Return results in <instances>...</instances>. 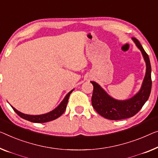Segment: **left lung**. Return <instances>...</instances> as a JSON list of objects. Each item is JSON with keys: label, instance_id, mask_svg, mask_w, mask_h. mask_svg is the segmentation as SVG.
<instances>
[{"label": "left lung", "instance_id": "obj_1", "mask_svg": "<svg viewBox=\"0 0 158 158\" xmlns=\"http://www.w3.org/2000/svg\"><path fill=\"white\" fill-rule=\"evenodd\" d=\"M132 39L141 51L146 64V72L140 91L129 99L119 101L110 96L96 82L91 81L94 86L91 97V103L94 109L98 114L107 119L116 121L133 116L142 109L149 98L151 91V65L149 56L140 42L135 37Z\"/></svg>", "mask_w": 158, "mask_h": 158}]
</instances>
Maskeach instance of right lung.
I'll use <instances>...</instances> for the list:
<instances>
[{"mask_svg":"<svg viewBox=\"0 0 158 158\" xmlns=\"http://www.w3.org/2000/svg\"><path fill=\"white\" fill-rule=\"evenodd\" d=\"M73 91H74V89H72L71 91H69V92L66 95L64 99L62 100V102L60 103V105H59L56 109L52 110L50 112L47 113V114H44L36 115V116L25 114L18 111V110L17 109H15L14 107L12 106V108H13L14 111H15L19 116L21 117L23 119H25L30 122H33V123H46V122H49L53 121V120H55L60 116H62L63 113L64 112L66 108H67L68 99H69L70 94H71Z\"/></svg>","mask_w":158,"mask_h":158,"instance_id":"1","label":"right lung"}]
</instances>
